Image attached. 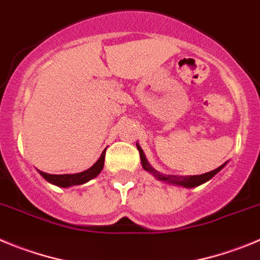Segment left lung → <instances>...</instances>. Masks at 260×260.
<instances>
[{"mask_svg": "<svg viewBox=\"0 0 260 260\" xmlns=\"http://www.w3.org/2000/svg\"><path fill=\"white\" fill-rule=\"evenodd\" d=\"M136 146H137V149H139V151H140V158H141L142 167H144L145 171H147V172L153 174L158 180H162V181L168 182V184H174V185L184 186V188H194V186H198V185H201V184H203V182L209 181L210 179H212V177H214L215 175H216L217 172H219V171H220L224 166H225V163H224V165H221L220 167H217L216 170L210 171V172H206V174H203V175H194V176L163 175V174H159L158 171H155L150 165H149L146 156H145V154H144V150H142L141 147H140V145L136 144Z\"/></svg>", "mask_w": 260, "mask_h": 260, "instance_id": "1", "label": "left lung"}]
</instances>
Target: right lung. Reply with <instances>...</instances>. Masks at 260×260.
Masks as SVG:
<instances>
[{
  "label": "right lung",
  "instance_id": "obj_1",
  "mask_svg": "<svg viewBox=\"0 0 260 260\" xmlns=\"http://www.w3.org/2000/svg\"><path fill=\"white\" fill-rule=\"evenodd\" d=\"M105 154H106V149L102 151L100 159H98L92 167L88 168L86 171H83L80 174L50 175L46 174V172H43V171H39V172L44 179L48 180L51 184H54V185L60 186V188H69V186L72 185H81V184H85V182H88L89 180L94 179V177H97L100 175V172H101L105 165Z\"/></svg>",
  "mask_w": 260,
  "mask_h": 260
}]
</instances>
